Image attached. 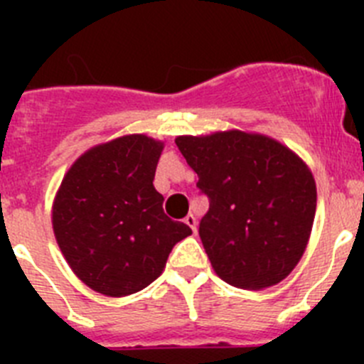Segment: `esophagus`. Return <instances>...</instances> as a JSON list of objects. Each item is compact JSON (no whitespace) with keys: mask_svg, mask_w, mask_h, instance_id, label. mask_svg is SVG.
I'll use <instances>...</instances> for the list:
<instances>
[{"mask_svg":"<svg viewBox=\"0 0 364 364\" xmlns=\"http://www.w3.org/2000/svg\"><path fill=\"white\" fill-rule=\"evenodd\" d=\"M191 218H193L191 217V215H189V217H188V218H186V222H188V224H191V222H193V226H195V224H197V222H195V218H193V220L191 221Z\"/></svg>","mask_w":364,"mask_h":364,"instance_id":"34e87169","label":"esophagus"}]
</instances>
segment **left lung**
<instances>
[{
    "mask_svg": "<svg viewBox=\"0 0 364 364\" xmlns=\"http://www.w3.org/2000/svg\"><path fill=\"white\" fill-rule=\"evenodd\" d=\"M162 140L124 134L92 146L67 169L53 202V231L83 284L107 297L144 290L166 269L173 246L191 235L164 211L153 186ZM167 210V208H166Z\"/></svg>",
    "mask_w": 364,
    "mask_h": 364,
    "instance_id": "1",
    "label": "left lung"
}]
</instances>
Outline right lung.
<instances>
[{"mask_svg": "<svg viewBox=\"0 0 364 364\" xmlns=\"http://www.w3.org/2000/svg\"><path fill=\"white\" fill-rule=\"evenodd\" d=\"M210 198L200 239L215 273L242 290H264L291 273L314 228L310 167L284 144L230 129L176 140Z\"/></svg>", "mask_w": 364, "mask_h": 364, "instance_id": "add662e5", "label": "right lung"}]
</instances>
